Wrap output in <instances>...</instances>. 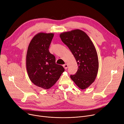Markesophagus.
I'll list each match as a JSON object with an SVG mask.
<instances>
[{"label": "esophagus", "instance_id": "1", "mask_svg": "<svg viewBox=\"0 0 124 124\" xmlns=\"http://www.w3.org/2000/svg\"><path fill=\"white\" fill-rule=\"evenodd\" d=\"M63 67L65 69H67L68 67V65L67 64H65L64 65H63Z\"/></svg>", "mask_w": 124, "mask_h": 124}]
</instances>
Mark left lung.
Segmentation results:
<instances>
[{
    "label": "left lung",
    "instance_id": "8db88e82",
    "mask_svg": "<svg viewBox=\"0 0 124 124\" xmlns=\"http://www.w3.org/2000/svg\"><path fill=\"white\" fill-rule=\"evenodd\" d=\"M62 42L69 48L78 67L71 79L81 89L88 88L94 82L99 69V60L95 47L88 35L80 29L63 32Z\"/></svg>",
    "mask_w": 124,
    "mask_h": 124
}]
</instances>
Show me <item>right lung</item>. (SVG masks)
I'll list each match as a JSON object with an SVG mask.
<instances>
[{"mask_svg":"<svg viewBox=\"0 0 124 124\" xmlns=\"http://www.w3.org/2000/svg\"><path fill=\"white\" fill-rule=\"evenodd\" d=\"M54 35L38 33L31 40L26 54V69L30 80L44 89L52 87L64 71L63 66L56 64L55 56L49 51Z\"/></svg>","mask_w":124,"mask_h":124,"instance_id":"add662e5","label":"right lung"}]
</instances>
